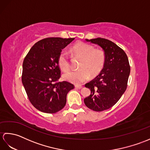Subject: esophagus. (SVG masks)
Returning <instances> with one entry per match:
<instances>
[{"label":"esophagus","instance_id":"1","mask_svg":"<svg viewBox=\"0 0 150 150\" xmlns=\"http://www.w3.org/2000/svg\"><path fill=\"white\" fill-rule=\"evenodd\" d=\"M75 87V88L79 89V90H80V89H82V86H81V85H76Z\"/></svg>","mask_w":150,"mask_h":150}]
</instances>
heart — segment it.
Masks as SVG:
<instances>
[{
    "mask_svg": "<svg viewBox=\"0 0 150 150\" xmlns=\"http://www.w3.org/2000/svg\"><path fill=\"white\" fill-rule=\"evenodd\" d=\"M71 52L82 60L79 66V70L70 71L64 73L63 78L71 83L79 84L86 81L90 77H95L103 68L105 62V54L103 51L95 50L94 46L85 42H78L71 47ZM58 64L64 71L70 68L68 54L62 51L58 57Z\"/></svg>",
    "mask_w": 150,
    "mask_h": 150,
    "instance_id": "b5f03b06",
    "label": "heart"
}]
</instances>
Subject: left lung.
<instances>
[{
  "instance_id": "8db88e82",
  "label": "left lung",
  "mask_w": 150,
  "mask_h": 150,
  "mask_svg": "<svg viewBox=\"0 0 150 150\" xmlns=\"http://www.w3.org/2000/svg\"><path fill=\"white\" fill-rule=\"evenodd\" d=\"M86 40L99 46L106 57L99 75L85 84L91 91L90 96L84 98L85 105L93 111H102L114 106L125 92L129 64L126 53L112 41L103 38Z\"/></svg>"
}]
</instances>
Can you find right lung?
I'll return each instance as SVG.
<instances>
[{"mask_svg": "<svg viewBox=\"0 0 150 150\" xmlns=\"http://www.w3.org/2000/svg\"><path fill=\"white\" fill-rule=\"evenodd\" d=\"M74 38H46L30 49L22 64V82L31 103L42 112L55 113L66 104L68 92L74 88L68 82H58V57Z\"/></svg>", "mask_w": 150, "mask_h": 150, "instance_id": "1", "label": "right lung"}]
</instances>
